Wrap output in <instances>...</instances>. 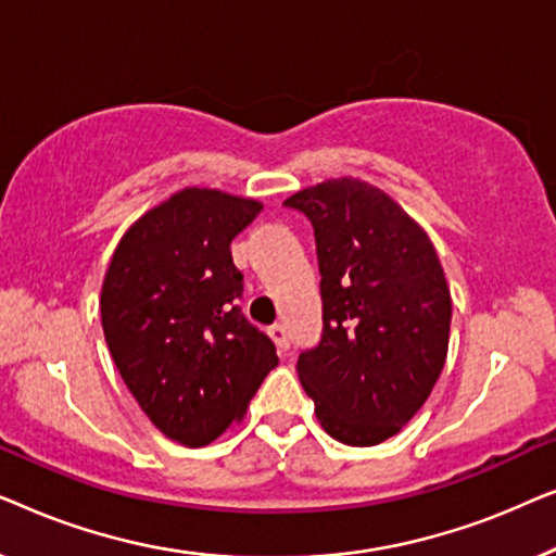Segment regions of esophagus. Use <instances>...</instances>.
I'll use <instances>...</instances> for the list:
<instances>
[{"mask_svg":"<svg viewBox=\"0 0 556 556\" xmlns=\"http://www.w3.org/2000/svg\"><path fill=\"white\" fill-rule=\"evenodd\" d=\"M268 337L273 339V344H276L278 352H288V346H291V341H288L286 326H270Z\"/></svg>","mask_w":556,"mask_h":556,"instance_id":"esophagus-1","label":"esophagus"}]
</instances>
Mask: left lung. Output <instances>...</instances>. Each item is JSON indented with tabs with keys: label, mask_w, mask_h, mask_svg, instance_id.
Masks as SVG:
<instances>
[{
	"label": "left lung",
	"mask_w": 556,
	"mask_h": 556,
	"mask_svg": "<svg viewBox=\"0 0 556 556\" xmlns=\"http://www.w3.org/2000/svg\"><path fill=\"white\" fill-rule=\"evenodd\" d=\"M311 219L324 333L299 356L316 417L344 445L397 435L447 356L453 301L428 232L382 189L339 177L283 202Z\"/></svg>",
	"instance_id": "obj_1"
}]
</instances>
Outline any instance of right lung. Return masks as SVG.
I'll use <instances>...</instances> for the list:
<instances>
[{
  "label": "right lung",
  "mask_w": 556,
  "mask_h": 556,
  "mask_svg": "<svg viewBox=\"0 0 556 556\" xmlns=\"http://www.w3.org/2000/svg\"><path fill=\"white\" fill-rule=\"evenodd\" d=\"M263 202L185 187L124 232L101 288L105 344L159 432L202 447L242 422L273 341L245 321L235 299L242 276L230 242Z\"/></svg>",
  "instance_id": "right-lung-1"
}]
</instances>
